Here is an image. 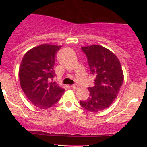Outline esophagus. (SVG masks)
Here are the masks:
<instances>
[{
    "instance_id": "obj_1",
    "label": "esophagus",
    "mask_w": 147,
    "mask_h": 147,
    "mask_svg": "<svg viewBox=\"0 0 147 147\" xmlns=\"http://www.w3.org/2000/svg\"><path fill=\"white\" fill-rule=\"evenodd\" d=\"M72 88L73 89H75V90H77V89L79 88V86L78 85H77V84H75V85H72Z\"/></svg>"
}]
</instances>
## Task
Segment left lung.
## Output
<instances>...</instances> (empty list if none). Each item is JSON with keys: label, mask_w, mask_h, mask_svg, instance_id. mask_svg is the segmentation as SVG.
Masks as SVG:
<instances>
[{"label": "left lung", "mask_w": 147, "mask_h": 147, "mask_svg": "<svg viewBox=\"0 0 147 147\" xmlns=\"http://www.w3.org/2000/svg\"><path fill=\"white\" fill-rule=\"evenodd\" d=\"M86 55L90 75L95 76V86L89 87V97L80 105L90 112L107 109L117 97L124 82L120 62L116 55L102 45L82 47Z\"/></svg>", "instance_id": "1"}]
</instances>
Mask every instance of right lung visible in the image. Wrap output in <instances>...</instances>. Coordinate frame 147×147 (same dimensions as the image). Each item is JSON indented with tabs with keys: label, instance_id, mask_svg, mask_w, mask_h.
<instances>
[{
	"label": "right lung",
	"instance_id": "right-lung-1",
	"mask_svg": "<svg viewBox=\"0 0 147 147\" xmlns=\"http://www.w3.org/2000/svg\"><path fill=\"white\" fill-rule=\"evenodd\" d=\"M61 46L42 44L25 53L19 68L22 90L36 107L45 109L59 100L65 91L56 82L54 70L55 55Z\"/></svg>",
	"mask_w": 147,
	"mask_h": 147
}]
</instances>
